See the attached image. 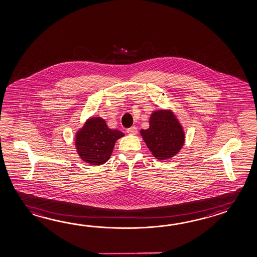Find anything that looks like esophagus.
Wrapping results in <instances>:
<instances>
[{"label":"esophagus","mask_w":257,"mask_h":257,"mask_svg":"<svg viewBox=\"0 0 257 257\" xmlns=\"http://www.w3.org/2000/svg\"><path fill=\"white\" fill-rule=\"evenodd\" d=\"M127 133H128L129 135H132V136H134V135H137V127H136V126H132L131 128H128V129H127Z\"/></svg>","instance_id":"34e87169"}]
</instances>
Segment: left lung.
<instances>
[{
	"label": "left lung",
	"mask_w": 257,
	"mask_h": 257,
	"mask_svg": "<svg viewBox=\"0 0 257 257\" xmlns=\"http://www.w3.org/2000/svg\"><path fill=\"white\" fill-rule=\"evenodd\" d=\"M149 125L140 133L153 156L159 160L176 156L183 147L185 133L173 112L168 110L154 111Z\"/></svg>",
	"instance_id": "1"
}]
</instances>
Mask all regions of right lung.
Instances as JSON below:
<instances>
[{
    "label": "right lung",
    "instance_id": "1",
    "mask_svg": "<svg viewBox=\"0 0 257 257\" xmlns=\"http://www.w3.org/2000/svg\"><path fill=\"white\" fill-rule=\"evenodd\" d=\"M123 133L110 129L100 117H91L76 134L75 146L84 162L100 166L110 159L115 142Z\"/></svg>",
    "mask_w": 257,
    "mask_h": 257
}]
</instances>
